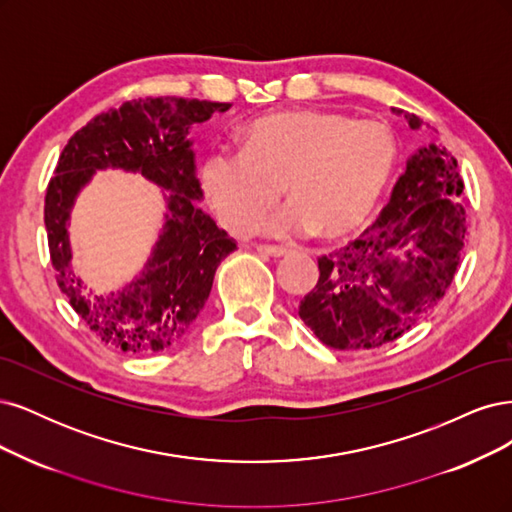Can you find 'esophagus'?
<instances>
[{"instance_id":"esophagus-1","label":"esophagus","mask_w":512,"mask_h":512,"mask_svg":"<svg viewBox=\"0 0 512 512\" xmlns=\"http://www.w3.org/2000/svg\"><path fill=\"white\" fill-rule=\"evenodd\" d=\"M257 251L261 255H270V257H285V255H289V249H285V246H274V244H257Z\"/></svg>"}]
</instances>
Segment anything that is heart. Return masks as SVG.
Returning a JSON list of instances; mask_svg holds the SVG:
<instances>
[{
    "label": "heart",
    "mask_w": 512,
    "mask_h": 512,
    "mask_svg": "<svg viewBox=\"0 0 512 512\" xmlns=\"http://www.w3.org/2000/svg\"><path fill=\"white\" fill-rule=\"evenodd\" d=\"M398 166V142L378 121L329 110H287L251 121L240 153L214 148L200 168L221 223L249 234L280 200L291 204L263 227L272 234L340 238L364 225Z\"/></svg>",
    "instance_id": "heart-1"
}]
</instances>
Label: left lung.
<instances>
[{
  "instance_id": "left-lung-1",
  "label": "left lung",
  "mask_w": 512,
  "mask_h": 512,
  "mask_svg": "<svg viewBox=\"0 0 512 512\" xmlns=\"http://www.w3.org/2000/svg\"><path fill=\"white\" fill-rule=\"evenodd\" d=\"M404 119L421 127L417 114L404 112ZM461 195L457 159L436 144L419 148L381 217L319 257V280L300 302V319L336 351L378 349L415 327L444 298L459 266Z\"/></svg>"
}]
</instances>
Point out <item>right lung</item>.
I'll use <instances>...</instances> for the list:
<instances>
[{"label": "right lung", "instance_id": "obj_1", "mask_svg": "<svg viewBox=\"0 0 512 512\" xmlns=\"http://www.w3.org/2000/svg\"><path fill=\"white\" fill-rule=\"evenodd\" d=\"M232 104L146 97L97 114L68 140L44 200L48 251L57 283L78 317L102 342L129 355H153L183 338L204 308L219 263L234 238L197 208L202 200L189 138L195 123ZM138 171L168 190L167 225L143 274L117 294L87 292L73 274L69 210L95 169Z\"/></svg>", "mask_w": 512, "mask_h": 512}]
</instances>
